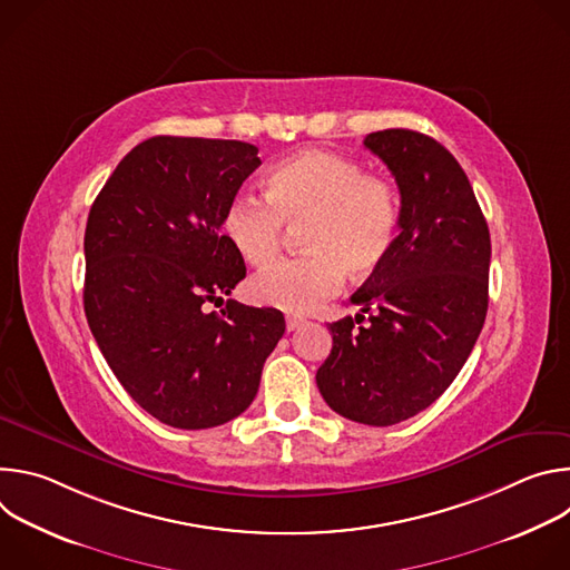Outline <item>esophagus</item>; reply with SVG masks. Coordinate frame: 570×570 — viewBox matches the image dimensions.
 Here are the masks:
<instances>
[{
	"label": "esophagus",
	"instance_id": "1",
	"mask_svg": "<svg viewBox=\"0 0 570 570\" xmlns=\"http://www.w3.org/2000/svg\"><path fill=\"white\" fill-rule=\"evenodd\" d=\"M299 327H304V320L302 317H295V315L286 317V332H297Z\"/></svg>",
	"mask_w": 570,
	"mask_h": 570
}]
</instances>
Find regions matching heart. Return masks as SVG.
Listing matches in <instances>:
<instances>
[{"mask_svg": "<svg viewBox=\"0 0 570 570\" xmlns=\"http://www.w3.org/2000/svg\"><path fill=\"white\" fill-rule=\"evenodd\" d=\"M264 200L236 196L220 227L248 266L273 264L286 229L299 230V259L257 275L248 293L257 304L308 313L352 277L374 275L399 234L401 200L385 176L363 174L358 161L332 150H304L282 159L264 178Z\"/></svg>", "mask_w": 570, "mask_h": 570, "instance_id": "obj_1", "label": "heart"}]
</instances>
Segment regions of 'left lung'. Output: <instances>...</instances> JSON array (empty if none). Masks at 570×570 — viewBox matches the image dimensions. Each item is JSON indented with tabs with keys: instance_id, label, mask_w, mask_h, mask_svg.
<instances>
[{
	"instance_id": "8db88e82",
	"label": "left lung",
	"mask_w": 570,
	"mask_h": 570,
	"mask_svg": "<svg viewBox=\"0 0 570 570\" xmlns=\"http://www.w3.org/2000/svg\"><path fill=\"white\" fill-rule=\"evenodd\" d=\"M365 148L396 180L401 218L387 262L352 295L354 317L330 324L332 354L315 374L338 415L392 426L411 420L453 383L490 302V227L458 159L433 137L390 128Z\"/></svg>"
}]
</instances>
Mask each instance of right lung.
<instances>
[{
    "label": "right lung",
    "instance_id": "right-lung-1",
    "mask_svg": "<svg viewBox=\"0 0 570 570\" xmlns=\"http://www.w3.org/2000/svg\"><path fill=\"white\" fill-rule=\"evenodd\" d=\"M236 139L157 135L99 191L86 227L83 304L110 370L174 429L220 426L253 403L286 322L277 308L223 302L246 264L220 234L229 200L259 165Z\"/></svg>",
    "mask_w": 570,
    "mask_h": 570
}]
</instances>
